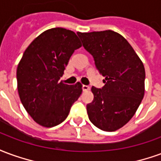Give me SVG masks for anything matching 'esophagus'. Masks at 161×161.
Masks as SVG:
<instances>
[{
	"label": "esophagus",
	"instance_id": "esophagus-1",
	"mask_svg": "<svg viewBox=\"0 0 161 161\" xmlns=\"http://www.w3.org/2000/svg\"><path fill=\"white\" fill-rule=\"evenodd\" d=\"M82 89H83V91H90V87H89L88 85H83V86H82Z\"/></svg>",
	"mask_w": 161,
	"mask_h": 161
}]
</instances>
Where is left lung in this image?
Listing matches in <instances>:
<instances>
[{"label": "left lung", "instance_id": "8db88e82", "mask_svg": "<svg viewBox=\"0 0 161 161\" xmlns=\"http://www.w3.org/2000/svg\"><path fill=\"white\" fill-rule=\"evenodd\" d=\"M77 35L105 77L102 89L92 87L87 104L90 121L103 131L122 128L134 116L145 93V68L128 40L111 30Z\"/></svg>", "mask_w": 161, "mask_h": 161}]
</instances>
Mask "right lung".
I'll return each mask as SVG.
<instances>
[{
  "label": "right lung",
  "instance_id": "obj_1",
  "mask_svg": "<svg viewBox=\"0 0 161 161\" xmlns=\"http://www.w3.org/2000/svg\"><path fill=\"white\" fill-rule=\"evenodd\" d=\"M81 46L74 32L56 27L43 32L23 53L16 71L18 93L26 112L42 127L63 122L82 94L79 82L68 85L58 81L74 51Z\"/></svg>",
  "mask_w": 161,
  "mask_h": 161
}]
</instances>
